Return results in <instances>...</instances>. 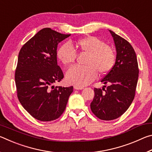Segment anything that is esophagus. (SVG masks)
Masks as SVG:
<instances>
[{"instance_id": "obj_1", "label": "esophagus", "mask_w": 152, "mask_h": 152, "mask_svg": "<svg viewBox=\"0 0 152 152\" xmlns=\"http://www.w3.org/2000/svg\"><path fill=\"white\" fill-rule=\"evenodd\" d=\"M74 88L75 90H82L84 88V87H81V86H74Z\"/></svg>"}]
</instances>
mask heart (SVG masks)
<instances>
[{
    "instance_id": "b5f03b06",
    "label": "heart",
    "mask_w": 152,
    "mask_h": 152,
    "mask_svg": "<svg viewBox=\"0 0 152 152\" xmlns=\"http://www.w3.org/2000/svg\"><path fill=\"white\" fill-rule=\"evenodd\" d=\"M75 47L80 53H86L84 65L73 66L66 72V80L69 83L78 86H84L94 80L100 74H106L111 70L115 64V57L112 49L99 38L87 36L76 41ZM57 57L65 66L74 63L76 51L69 43L61 45L57 51Z\"/></svg>"
}]
</instances>
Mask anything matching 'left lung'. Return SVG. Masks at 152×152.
<instances>
[{"label": "left lung", "instance_id": "left-lung-1", "mask_svg": "<svg viewBox=\"0 0 152 152\" xmlns=\"http://www.w3.org/2000/svg\"><path fill=\"white\" fill-rule=\"evenodd\" d=\"M114 40L117 56L115 65L101 80L109 84L106 90L94 88L91 109L101 120L117 119L124 113L134 99L139 76L137 57L127 40L109 30ZM102 90H104L103 92Z\"/></svg>", "mask_w": 152, "mask_h": 152}]
</instances>
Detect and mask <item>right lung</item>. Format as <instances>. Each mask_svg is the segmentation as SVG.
<instances>
[{
	"label": "right lung",
	"mask_w": 152,
	"mask_h": 152,
	"mask_svg": "<svg viewBox=\"0 0 152 152\" xmlns=\"http://www.w3.org/2000/svg\"><path fill=\"white\" fill-rule=\"evenodd\" d=\"M70 35L44 28L19 51L15 76L17 97L24 109L39 121L60 117L73 92V86L53 85L64 78L58 65V45Z\"/></svg>",
	"instance_id": "1"
}]
</instances>
